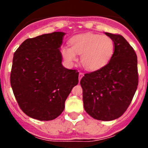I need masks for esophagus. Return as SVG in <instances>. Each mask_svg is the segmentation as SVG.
Masks as SVG:
<instances>
[{
  "mask_svg": "<svg viewBox=\"0 0 148 148\" xmlns=\"http://www.w3.org/2000/svg\"><path fill=\"white\" fill-rule=\"evenodd\" d=\"M84 76V73H82V72H81V71H79V80H81V79H82V77Z\"/></svg>",
  "mask_w": 148,
  "mask_h": 148,
  "instance_id": "obj_1",
  "label": "esophagus"
}]
</instances>
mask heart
<instances>
[{
    "mask_svg": "<svg viewBox=\"0 0 148 148\" xmlns=\"http://www.w3.org/2000/svg\"><path fill=\"white\" fill-rule=\"evenodd\" d=\"M70 46L61 49L62 56L69 64L77 60L81 54V64L89 71H95L109 63L114 53V45L112 39L107 36L95 34H80L70 40Z\"/></svg>",
    "mask_w": 148,
    "mask_h": 148,
    "instance_id": "heart-1",
    "label": "heart"
}]
</instances>
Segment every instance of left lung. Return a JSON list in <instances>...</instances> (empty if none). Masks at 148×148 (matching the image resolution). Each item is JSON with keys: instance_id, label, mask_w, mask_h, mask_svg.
<instances>
[{"instance_id": "obj_1", "label": "left lung", "mask_w": 148, "mask_h": 148, "mask_svg": "<svg viewBox=\"0 0 148 148\" xmlns=\"http://www.w3.org/2000/svg\"><path fill=\"white\" fill-rule=\"evenodd\" d=\"M105 34L114 42L112 57L104 67L85 74L80 84L85 111L96 120L110 121L121 117L132 102L138 85V58L122 36Z\"/></svg>"}]
</instances>
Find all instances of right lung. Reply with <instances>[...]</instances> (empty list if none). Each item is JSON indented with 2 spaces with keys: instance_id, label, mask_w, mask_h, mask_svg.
<instances>
[{
  "instance_id": "add662e5",
  "label": "right lung",
  "mask_w": 148,
  "mask_h": 148,
  "mask_svg": "<svg viewBox=\"0 0 148 148\" xmlns=\"http://www.w3.org/2000/svg\"><path fill=\"white\" fill-rule=\"evenodd\" d=\"M64 35L53 32L28 38L13 54L10 85L20 108L31 118L49 121L59 117L79 82L77 70L62 64L59 48Z\"/></svg>"
}]
</instances>
